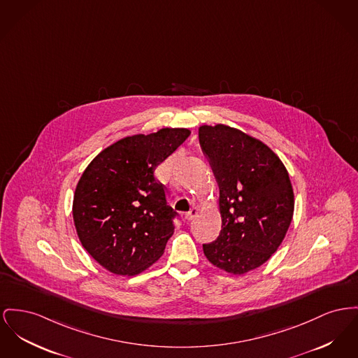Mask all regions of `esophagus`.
<instances>
[{"mask_svg":"<svg viewBox=\"0 0 358 358\" xmlns=\"http://www.w3.org/2000/svg\"><path fill=\"white\" fill-rule=\"evenodd\" d=\"M197 215H199V210H197V208H192V210L185 215V219H187L188 222H192L193 219L197 217Z\"/></svg>","mask_w":358,"mask_h":358,"instance_id":"esophagus-1","label":"esophagus"}]
</instances>
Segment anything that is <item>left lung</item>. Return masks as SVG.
Listing matches in <instances>:
<instances>
[{"instance_id":"1","label":"left lung","mask_w":358,"mask_h":358,"mask_svg":"<svg viewBox=\"0 0 358 358\" xmlns=\"http://www.w3.org/2000/svg\"><path fill=\"white\" fill-rule=\"evenodd\" d=\"M200 145L219 184L222 230L203 245L210 264L242 275L277 252L291 226L294 194L288 170L272 148L226 124L199 127Z\"/></svg>"}]
</instances>
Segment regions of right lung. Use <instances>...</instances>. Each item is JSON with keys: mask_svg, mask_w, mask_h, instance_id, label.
I'll return each mask as SVG.
<instances>
[{"mask_svg": "<svg viewBox=\"0 0 358 358\" xmlns=\"http://www.w3.org/2000/svg\"><path fill=\"white\" fill-rule=\"evenodd\" d=\"M189 135L188 128L166 127L126 136L85 169L73 220L85 250L110 273H142L165 252L176 212L154 171Z\"/></svg>", "mask_w": 358, "mask_h": 358, "instance_id": "add662e5", "label": "right lung"}]
</instances>
